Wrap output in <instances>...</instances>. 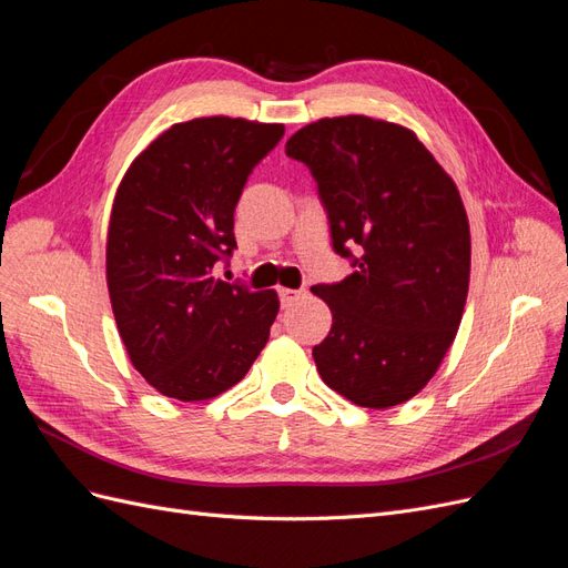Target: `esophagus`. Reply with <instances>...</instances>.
<instances>
[{"mask_svg": "<svg viewBox=\"0 0 568 568\" xmlns=\"http://www.w3.org/2000/svg\"><path fill=\"white\" fill-rule=\"evenodd\" d=\"M303 296V291H296V288H280V301H282V307H288L294 301H298Z\"/></svg>", "mask_w": 568, "mask_h": 568, "instance_id": "34e87169", "label": "esophagus"}]
</instances>
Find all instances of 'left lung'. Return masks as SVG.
Returning <instances> with one entry per match:
<instances>
[{"label": "left lung", "mask_w": 568, "mask_h": 568, "mask_svg": "<svg viewBox=\"0 0 568 568\" xmlns=\"http://www.w3.org/2000/svg\"><path fill=\"white\" fill-rule=\"evenodd\" d=\"M286 156L311 168L332 246L353 263L346 280L313 286L332 311L313 348L322 382L359 407L400 405L436 374L467 303L471 239L457 186L415 132L367 115L301 128Z\"/></svg>", "instance_id": "1"}]
</instances>
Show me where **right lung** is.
<instances>
[{"label": "right lung", "instance_id": "obj_1", "mask_svg": "<svg viewBox=\"0 0 568 568\" xmlns=\"http://www.w3.org/2000/svg\"><path fill=\"white\" fill-rule=\"evenodd\" d=\"M284 125L194 118L159 134L120 182L106 282L134 369L168 398L209 400L242 382L280 313L274 291L215 277L236 248L234 209Z\"/></svg>", "mask_w": 568, "mask_h": 568}]
</instances>
